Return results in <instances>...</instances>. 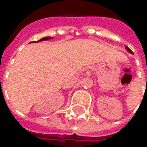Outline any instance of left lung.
<instances>
[{
	"label": "left lung",
	"instance_id": "8db88e82",
	"mask_svg": "<svg viewBox=\"0 0 147 147\" xmlns=\"http://www.w3.org/2000/svg\"><path fill=\"white\" fill-rule=\"evenodd\" d=\"M126 50H127V51H128V52H130V53L133 54V51H131V50H130V49L128 48V47H126Z\"/></svg>",
	"mask_w": 147,
	"mask_h": 147
}]
</instances>
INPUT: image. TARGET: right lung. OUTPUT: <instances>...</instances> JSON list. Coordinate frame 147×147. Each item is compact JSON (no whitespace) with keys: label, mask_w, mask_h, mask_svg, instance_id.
Wrapping results in <instances>:
<instances>
[{"label":"right lung","mask_w":147,"mask_h":147,"mask_svg":"<svg viewBox=\"0 0 147 147\" xmlns=\"http://www.w3.org/2000/svg\"><path fill=\"white\" fill-rule=\"evenodd\" d=\"M51 37H43L42 39H40L38 42H42V41H46V40H49V39H51Z\"/></svg>","instance_id":"add662e5"}]
</instances>
